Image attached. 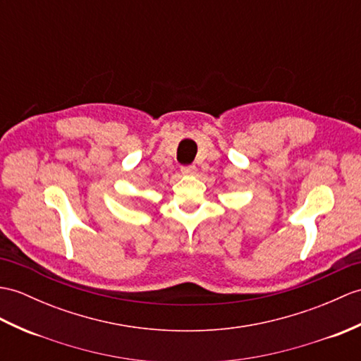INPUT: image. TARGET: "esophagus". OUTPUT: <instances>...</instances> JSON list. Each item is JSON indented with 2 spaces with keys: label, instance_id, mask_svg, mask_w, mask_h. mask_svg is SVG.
Here are the masks:
<instances>
[{
  "label": "esophagus",
  "instance_id": "1",
  "mask_svg": "<svg viewBox=\"0 0 361 361\" xmlns=\"http://www.w3.org/2000/svg\"><path fill=\"white\" fill-rule=\"evenodd\" d=\"M197 172V167L194 164H189V166H183L181 167V173L183 175H194Z\"/></svg>",
  "mask_w": 361,
  "mask_h": 361
}]
</instances>
